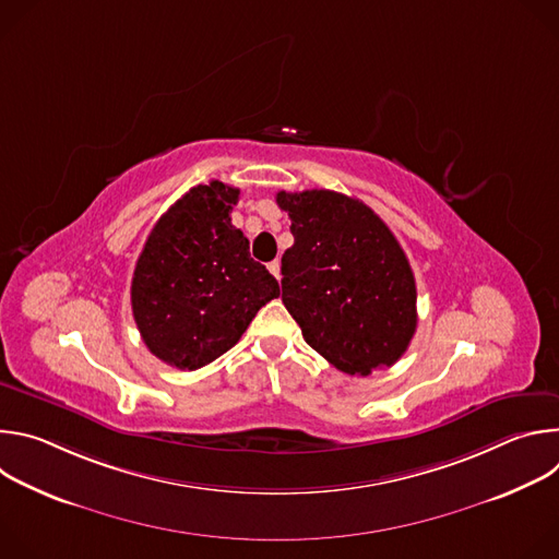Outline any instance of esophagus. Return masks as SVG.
I'll return each mask as SVG.
<instances>
[{"instance_id": "obj_1", "label": "esophagus", "mask_w": 559, "mask_h": 559, "mask_svg": "<svg viewBox=\"0 0 559 559\" xmlns=\"http://www.w3.org/2000/svg\"><path fill=\"white\" fill-rule=\"evenodd\" d=\"M267 270L276 276V281H281V261H272V263H267Z\"/></svg>"}]
</instances>
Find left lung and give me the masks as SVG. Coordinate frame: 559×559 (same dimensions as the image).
<instances>
[{
    "label": "left lung",
    "mask_w": 559,
    "mask_h": 559,
    "mask_svg": "<svg viewBox=\"0 0 559 559\" xmlns=\"http://www.w3.org/2000/svg\"><path fill=\"white\" fill-rule=\"evenodd\" d=\"M294 246L281 259L283 302L302 338L349 376L401 358L416 332V278L384 221L332 190L278 192Z\"/></svg>",
    "instance_id": "1"
}]
</instances>
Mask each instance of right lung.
I'll list each match as a JSON object with an SVG mask.
<instances>
[{
	"mask_svg": "<svg viewBox=\"0 0 559 559\" xmlns=\"http://www.w3.org/2000/svg\"><path fill=\"white\" fill-rule=\"evenodd\" d=\"M236 188L221 181L186 192L152 227L130 298L147 349L177 369H201L231 349L278 281L250 257L231 225Z\"/></svg>",
	"mask_w": 559,
	"mask_h": 559,
	"instance_id": "add662e5",
	"label": "right lung"
}]
</instances>
